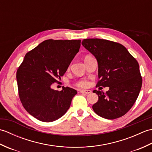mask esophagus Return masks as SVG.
Listing matches in <instances>:
<instances>
[{"label": "esophagus", "instance_id": "obj_1", "mask_svg": "<svg viewBox=\"0 0 152 152\" xmlns=\"http://www.w3.org/2000/svg\"><path fill=\"white\" fill-rule=\"evenodd\" d=\"M80 93H85L86 95H88L89 93H91V90H87V89H82V90H80Z\"/></svg>", "mask_w": 152, "mask_h": 152}]
</instances>
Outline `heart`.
<instances>
[{"instance_id":"obj_1","label":"heart","mask_w":152,"mask_h":152,"mask_svg":"<svg viewBox=\"0 0 152 152\" xmlns=\"http://www.w3.org/2000/svg\"><path fill=\"white\" fill-rule=\"evenodd\" d=\"M90 57H91L89 56H86L84 57V61L89 59ZM88 85H89V82L86 80H78V81L76 83V86L77 87H80V88H85V87H87Z\"/></svg>"}]
</instances>
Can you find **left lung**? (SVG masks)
Here are the masks:
<instances>
[{
	"label": "left lung",
	"instance_id": "obj_1",
	"mask_svg": "<svg viewBox=\"0 0 152 152\" xmlns=\"http://www.w3.org/2000/svg\"><path fill=\"white\" fill-rule=\"evenodd\" d=\"M82 44L97 60L99 80L96 86L109 87L106 93L93 91L99 100L93 110L108 119L124 115L136 102L142 83L137 61L125 46L115 42L88 38Z\"/></svg>",
	"mask_w": 152,
	"mask_h": 152
}]
</instances>
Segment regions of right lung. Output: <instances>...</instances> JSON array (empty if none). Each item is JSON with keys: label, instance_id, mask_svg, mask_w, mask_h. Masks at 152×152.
Here are the masks:
<instances>
[{"label": "right lung", "instance_id": "right-lung-1", "mask_svg": "<svg viewBox=\"0 0 152 152\" xmlns=\"http://www.w3.org/2000/svg\"><path fill=\"white\" fill-rule=\"evenodd\" d=\"M81 40H46L25 55L16 73L18 93L24 108L44 122L65 114L77 91L69 87L51 88L64 75L79 51Z\"/></svg>", "mask_w": 152, "mask_h": 152}]
</instances>
